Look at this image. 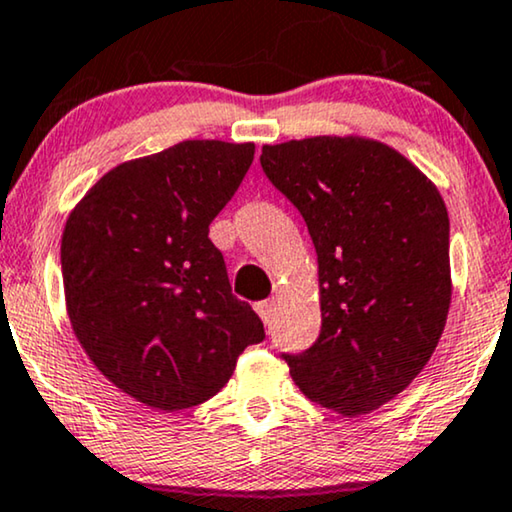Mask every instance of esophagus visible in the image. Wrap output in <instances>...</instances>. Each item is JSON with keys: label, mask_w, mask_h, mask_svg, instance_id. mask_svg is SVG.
<instances>
[{"label": "esophagus", "mask_w": 512, "mask_h": 512, "mask_svg": "<svg viewBox=\"0 0 512 512\" xmlns=\"http://www.w3.org/2000/svg\"><path fill=\"white\" fill-rule=\"evenodd\" d=\"M258 317H261L263 324H270L272 322V315H275V301H261L254 305Z\"/></svg>", "instance_id": "34e87169"}]
</instances>
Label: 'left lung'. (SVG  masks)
<instances>
[{
	"instance_id": "1",
	"label": "left lung",
	"mask_w": 512,
	"mask_h": 512,
	"mask_svg": "<svg viewBox=\"0 0 512 512\" xmlns=\"http://www.w3.org/2000/svg\"><path fill=\"white\" fill-rule=\"evenodd\" d=\"M270 183L301 211L317 254L322 331L284 355L305 397L360 416L426 367L451 303L449 214L435 183L390 145L313 136L263 145Z\"/></svg>"
}]
</instances>
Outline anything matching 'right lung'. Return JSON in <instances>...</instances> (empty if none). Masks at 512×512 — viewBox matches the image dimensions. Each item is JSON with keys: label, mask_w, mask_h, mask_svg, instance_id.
Wrapping results in <instances>:
<instances>
[{"label": "right lung", "mask_w": 512, "mask_h": 512, "mask_svg": "<svg viewBox=\"0 0 512 512\" xmlns=\"http://www.w3.org/2000/svg\"><path fill=\"white\" fill-rule=\"evenodd\" d=\"M254 143L183 141L110 169L65 221V308L112 386L159 411L214 397L263 322L209 240Z\"/></svg>", "instance_id": "1"}]
</instances>
